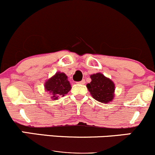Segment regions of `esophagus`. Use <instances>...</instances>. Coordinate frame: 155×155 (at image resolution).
Here are the masks:
<instances>
[{
	"instance_id": "esophagus-1",
	"label": "esophagus",
	"mask_w": 155,
	"mask_h": 155,
	"mask_svg": "<svg viewBox=\"0 0 155 155\" xmlns=\"http://www.w3.org/2000/svg\"><path fill=\"white\" fill-rule=\"evenodd\" d=\"M78 84H85V80H82L81 81H79V82H77Z\"/></svg>"
}]
</instances>
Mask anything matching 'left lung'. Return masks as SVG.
<instances>
[{
  "mask_svg": "<svg viewBox=\"0 0 155 155\" xmlns=\"http://www.w3.org/2000/svg\"><path fill=\"white\" fill-rule=\"evenodd\" d=\"M92 81L87 84V87L91 95L95 100L101 103H108L114 97L115 86L112 81L97 73L90 76Z\"/></svg>",
  "mask_w": 155,
  "mask_h": 155,
  "instance_id": "left-lung-1",
  "label": "left lung"
}]
</instances>
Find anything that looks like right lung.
<instances>
[{"instance_id": "1", "label": "right lung", "mask_w": 155, "mask_h": 155, "mask_svg": "<svg viewBox=\"0 0 155 155\" xmlns=\"http://www.w3.org/2000/svg\"><path fill=\"white\" fill-rule=\"evenodd\" d=\"M45 88L46 91L51 94V98L57 100L58 96H64V95H66L71 89V87L66 74L58 72L56 73L54 77L46 81Z\"/></svg>"}]
</instances>
